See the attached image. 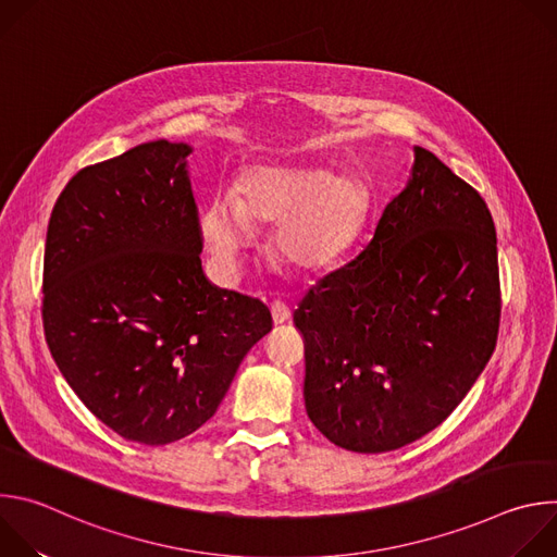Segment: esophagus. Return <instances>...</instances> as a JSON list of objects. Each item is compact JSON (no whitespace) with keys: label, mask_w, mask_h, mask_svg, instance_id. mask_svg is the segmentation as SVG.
I'll return each instance as SVG.
<instances>
[{"label":"esophagus","mask_w":557,"mask_h":557,"mask_svg":"<svg viewBox=\"0 0 557 557\" xmlns=\"http://www.w3.org/2000/svg\"><path fill=\"white\" fill-rule=\"evenodd\" d=\"M271 314H273L275 326L286 324V322L290 320V308H288L284 301H273V304H271Z\"/></svg>","instance_id":"1"}]
</instances>
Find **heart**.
Returning a JSON list of instances; mask_svg holds the SVG:
<instances>
[{
	"label": "heart",
	"instance_id": "1",
	"mask_svg": "<svg viewBox=\"0 0 557 557\" xmlns=\"http://www.w3.org/2000/svg\"><path fill=\"white\" fill-rule=\"evenodd\" d=\"M253 220L275 222L273 245L299 271H326L355 245L366 220V189L352 174L308 165H256L220 191L200 215L205 245L231 277L253 235Z\"/></svg>",
	"mask_w": 557,
	"mask_h": 557
}]
</instances>
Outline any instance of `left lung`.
<instances>
[{"label":"left lung","instance_id":"8db88e82","mask_svg":"<svg viewBox=\"0 0 557 557\" xmlns=\"http://www.w3.org/2000/svg\"><path fill=\"white\" fill-rule=\"evenodd\" d=\"M293 322L306 342V414L331 443L381 454L425 436L496 348L498 249L485 200L417 145L363 251L317 282Z\"/></svg>","mask_w":557,"mask_h":557}]
</instances>
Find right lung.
Returning a JSON list of instances; mask_svg holds the SVG:
<instances>
[{
	"label": "right lung",
	"instance_id": "add662e5",
	"mask_svg": "<svg viewBox=\"0 0 557 557\" xmlns=\"http://www.w3.org/2000/svg\"><path fill=\"white\" fill-rule=\"evenodd\" d=\"M187 143H140L78 172L46 235L44 331L84 406L119 436L168 445L205 425L269 308L202 271Z\"/></svg>",
	"mask_w": 557,
	"mask_h": 557
}]
</instances>
